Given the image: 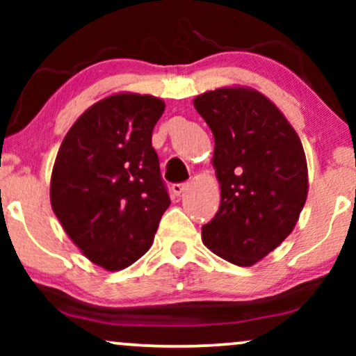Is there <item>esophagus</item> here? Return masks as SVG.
<instances>
[{
  "mask_svg": "<svg viewBox=\"0 0 356 356\" xmlns=\"http://www.w3.org/2000/svg\"><path fill=\"white\" fill-rule=\"evenodd\" d=\"M188 186H189L188 183H175L172 184V193L175 196H181V194L188 189Z\"/></svg>",
  "mask_w": 356,
  "mask_h": 356,
  "instance_id": "obj_1",
  "label": "esophagus"
}]
</instances>
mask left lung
<instances>
[{
  "mask_svg": "<svg viewBox=\"0 0 356 356\" xmlns=\"http://www.w3.org/2000/svg\"><path fill=\"white\" fill-rule=\"evenodd\" d=\"M216 147L220 207L202 227L213 254L250 267L293 232L308 196L303 145L284 113L251 87H220L194 99Z\"/></svg>",
  "mask_w": 356,
  "mask_h": 356,
  "instance_id": "obj_1",
  "label": "left lung"
}]
</instances>
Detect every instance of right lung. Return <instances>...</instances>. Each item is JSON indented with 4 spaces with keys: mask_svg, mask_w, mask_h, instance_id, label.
Segmentation results:
<instances>
[{
    "mask_svg": "<svg viewBox=\"0 0 356 356\" xmlns=\"http://www.w3.org/2000/svg\"><path fill=\"white\" fill-rule=\"evenodd\" d=\"M163 110L152 95L102 99L71 126L53 165V212L82 254L110 272L149 251L170 206L152 147Z\"/></svg>",
    "mask_w": 356,
    "mask_h": 356,
    "instance_id": "right-lung-1",
    "label": "right lung"
}]
</instances>
